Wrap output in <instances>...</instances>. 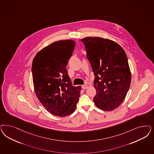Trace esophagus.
Here are the masks:
<instances>
[{"mask_svg":"<svg viewBox=\"0 0 154 154\" xmlns=\"http://www.w3.org/2000/svg\"><path fill=\"white\" fill-rule=\"evenodd\" d=\"M87 87H88V85H82V88L83 89H86Z\"/></svg>","mask_w":154,"mask_h":154,"instance_id":"1","label":"esophagus"}]
</instances>
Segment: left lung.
<instances>
[{
	"mask_svg": "<svg viewBox=\"0 0 154 154\" xmlns=\"http://www.w3.org/2000/svg\"><path fill=\"white\" fill-rule=\"evenodd\" d=\"M81 41L95 76L94 104L104 110H114L124 101L131 83L126 54L121 46L112 40L88 37Z\"/></svg>",
	"mask_w": 154,
	"mask_h": 154,
	"instance_id": "1",
	"label": "left lung"
}]
</instances>
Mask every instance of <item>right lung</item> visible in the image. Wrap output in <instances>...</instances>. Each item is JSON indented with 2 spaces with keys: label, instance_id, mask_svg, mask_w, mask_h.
Instances as JSON below:
<instances>
[{
  "label": "right lung",
  "instance_id": "1",
  "mask_svg": "<svg viewBox=\"0 0 154 154\" xmlns=\"http://www.w3.org/2000/svg\"><path fill=\"white\" fill-rule=\"evenodd\" d=\"M75 45L72 40L55 42L40 50L33 60L35 93L46 109L57 116L72 113L79 101L81 87L72 85L66 69Z\"/></svg>",
  "mask_w": 154,
  "mask_h": 154
}]
</instances>
